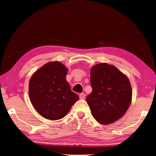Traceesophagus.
I'll use <instances>...</instances> for the list:
<instances>
[{"label":"esophagus","instance_id":"obj_1","mask_svg":"<svg viewBox=\"0 0 156 156\" xmlns=\"http://www.w3.org/2000/svg\"><path fill=\"white\" fill-rule=\"evenodd\" d=\"M79 97H80V99H85V97H86V95H85V94L84 93H81L80 94V95H79Z\"/></svg>","mask_w":156,"mask_h":156}]
</instances>
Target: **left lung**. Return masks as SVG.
Returning a JSON list of instances; mask_svg holds the SVG:
<instances>
[{
    "label": "left lung",
    "mask_w": 156,
    "mask_h": 156,
    "mask_svg": "<svg viewBox=\"0 0 156 156\" xmlns=\"http://www.w3.org/2000/svg\"><path fill=\"white\" fill-rule=\"evenodd\" d=\"M92 91L87 97L94 118L101 124H109L121 118L131 102L129 79L114 65L101 63L91 69Z\"/></svg>",
    "instance_id": "8db88e82"
}]
</instances>
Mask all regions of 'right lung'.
Returning a JSON list of instances; mask_svg holds the SVG:
<instances>
[{"instance_id":"obj_1","label":"right lung","mask_w":156,"mask_h":156,"mask_svg":"<svg viewBox=\"0 0 156 156\" xmlns=\"http://www.w3.org/2000/svg\"><path fill=\"white\" fill-rule=\"evenodd\" d=\"M67 69L59 62L44 65L29 83V96L37 112L44 118L58 120L65 117L79 97L66 80Z\"/></svg>"}]
</instances>
